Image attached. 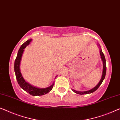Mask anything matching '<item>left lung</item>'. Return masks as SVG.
Returning a JSON list of instances; mask_svg holds the SVG:
<instances>
[{
	"label": "left lung",
	"mask_w": 120,
	"mask_h": 120,
	"mask_svg": "<svg viewBox=\"0 0 120 120\" xmlns=\"http://www.w3.org/2000/svg\"><path fill=\"white\" fill-rule=\"evenodd\" d=\"M98 45H99L98 44ZM100 46V45H99ZM100 55H101V59L103 61V72H102V77L101 79V80L99 82V83H98V84L96 86H95L94 88H93V89H90L88 91H76V90H75L74 89H72V91L75 92V93L77 94H79V95H84V94H90L93 93L95 91L98 89L99 86H101V84H102V82L103 81L104 79H105V74H106V61H105V55H104L103 53L102 52V50L100 48Z\"/></svg>",
	"instance_id": "8db88e82"
}]
</instances>
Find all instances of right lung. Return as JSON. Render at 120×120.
Returning a JSON list of instances; mask_svg holds the SVG:
<instances>
[{"label":"right lung","instance_id":"1","mask_svg":"<svg viewBox=\"0 0 120 120\" xmlns=\"http://www.w3.org/2000/svg\"><path fill=\"white\" fill-rule=\"evenodd\" d=\"M32 41V39L27 40L25 43H23L20 46L19 51L18 52V54L15 60V65H14V68H15V77L18 82V83L19 85V86L21 87L22 89L26 91L27 93L30 94V95L32 96H41L46 94L50 91H51L53 88V85H54V82L50 86L46 88H38L35 86H32L27 82L25 81V79H23L22 75L21 72L20 71V63L21 60L22 56L23 53L24 49H25L28 45L30 44V42Z\"/></svg>","mask_w":120,"mask_h":120}]
</instances>
